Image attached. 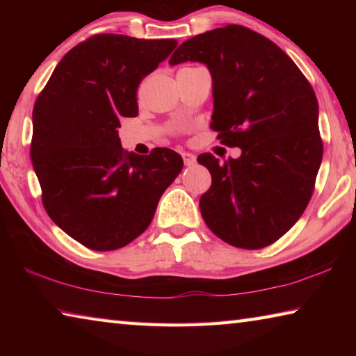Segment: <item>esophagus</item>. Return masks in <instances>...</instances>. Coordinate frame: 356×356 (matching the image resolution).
<instances>
[{
  "instance_id": "1",
  "label": "esophagus",
  "mask_w": 356,
  "mask_h": 356,
  "mask_svg": "<svg viewBox=\"0 0 356 356\" xmlns=\"http://www.w3.org/2000/svg\"><path fill=\"white\" fill-rule=\"evenodd\" d=\"M182 159H184L185 166H193L196 163V155L191 152H182Z\"/></svg>"
}]
</instances>
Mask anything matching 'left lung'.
Here are the masks:
<instances>
[{
	"mask_svg": "<svg viewBox=\"0 0 356 356\" xmlns=\"http://www.w3.org/2000/svg\"><path fill=\"white\" fill-rule=\"evenodd\" d=\"M204 63L212 75L210 129L238 159L201 154L212 176L200 200L216 237L245 250L272 245L303 215L322 163L318 105L309 81L272 40L227 25L185 40L170 59Z\"/></svg>",
	"mask_w": 356,
	"mask_h": 356,
	"instance_id": "1",
	"label": "left lung"
}]
</instances>
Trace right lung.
<instances>
[{
  "mask_svg": "<svg viewBox=\"0 0 356 356\" xmlns=\"http://www.w3.org/2000/svg\"><path fill=\"white\" fill-rule=\"evenodd\" d=\"M177 47L174 39L97 34L65 55L33 110L31 160L50 218L95 251L122 248L154 218L184 168L177 152L120 146L119 118L138 114V84Z\"/></svg>",
  "mask_w": 356,
  "mask_h": 356,
  "instance_id": "right-lung-1",
  "label": "right lung"
}]
</instances>
